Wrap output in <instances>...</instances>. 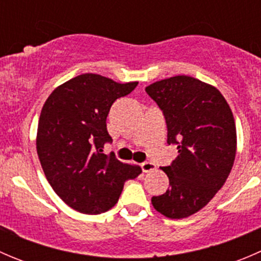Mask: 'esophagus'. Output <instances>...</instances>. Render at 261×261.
<instances>
[{"label":"esophagus","mask_w":261,"mask_h":261,"mask_svg":"<svg viewBox=\"0 0 261 261\" xmlns=\"http://www.w3.org/2000/svg\"><path fill=\"white\" fill-rule=\"evenodd\" d=\"M155 168H156V165L151 162H145L141 164V169H143V172H145V173L151 172V170H154Z\"/></svg>","instance_id":"obj_1"}]
</instances>
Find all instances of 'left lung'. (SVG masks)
Segmentation results:
<instances>
[{
	"instance_id": "obj_1",
	"label": "left lung",
	"mask_w": 261,
	"mask_h": 261,
	"mask_svg": "<svg viewBox=\"0 0 261 261\" xmlns=\"http://www.w3.org/2000/svg\"><path fill=\"white\" fill-rule=\"evenodd\" d=\"M164 114L167 143L179 155L162 168L169 188L151 198L168 218L189 217L203 208L222 188L236 155L232 111L216 87L188 75L158 81L145 88Z\"/></svg>"
}]
</instances>
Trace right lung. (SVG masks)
I'll return each mask as SVG.
<instances>
[{
  "mask_svg": "<svg viewBox=\"0 0 261 261\" xmlns=\"http://www.w3.org/2000/svg\"><path fill=\"white\" fill-rule=\"evenodd\" d=\"M136 86L86 73L58 86L44 103L36 134L39 160L55 193L75 211H109L123 183L141 173L139 165L102 150L112 141L106 126L112 103Z\"/></svg>",
  "mask_w": 261,
  "mask_h": 261,
  "instance_id": "1",
  "label": "right lung"
}]
</instances>
